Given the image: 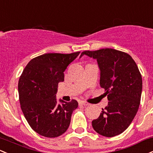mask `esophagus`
<instances>
[{"label":"esophagus","mask_w":153,"mask_h":153,"mask_svg":"<svg viewBox=\"0 0 153 153\" xmlns=\"http://www.w3.org/2000/svg\"><path fill=\"white\" fill-rule=\"evenodd\" d=\"M79 105L80 106H88V105H89V103L84 101H80L79 102Z\"/></svg>","instance_id":"34e87169"}]
</instances>
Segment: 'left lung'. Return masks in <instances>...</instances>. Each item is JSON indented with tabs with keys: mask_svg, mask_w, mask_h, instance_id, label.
<instances>
[{
	"mask_svg": "<svg viewBox=\"0 0 153 153\" xmlns=\"http://www.w3.org/2000/svg\"><path fill=\"white\" fill-rule=\"evenodd\" d=\"M97 61L100 84L105 89L108 105L92 121L96 132L107 137L123 133L137 114L142 90V75L131 56L112 48L82 52Z\"/></svg>",
	"mask_w": 153,
	"mask_h": 153,
	"instance_id": "8db88e82",
	"label": "left lung"
}]
</instances>
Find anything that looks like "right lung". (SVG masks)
<instances>
[{"label":"right lung","mask_w":153,"mask_h":153,"mask_svg":"<svg viewBox=\"0 0 153 153\" xmlns=\"http://www.w3.org/2000/svg\"><path fill=\"white\" fill-rule=\"evenodd\" d=\"M80 52L48 53L33 59L23 70L18 83L19 102L27 121L40 135L57 137L68 130L76 100L66 102L56 98L64 72Z\"/></svg>","instance_id":"obj_1"}]
</instances>
